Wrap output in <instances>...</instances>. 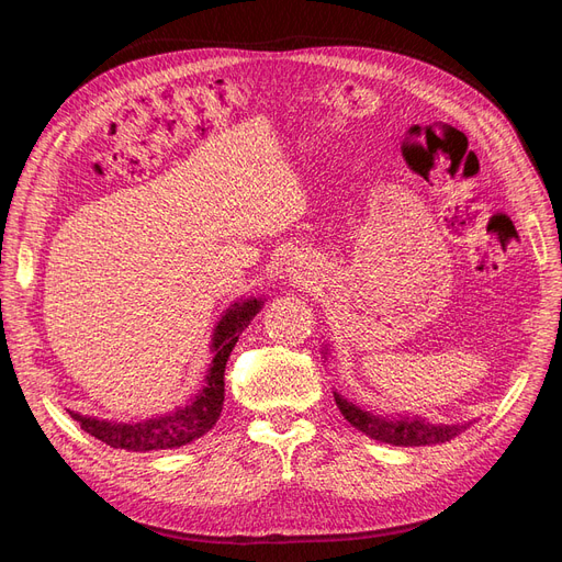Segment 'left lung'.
Listing matches in <instances>:
<instances>
[{"mask_svg": "<svg viewBox=\"0 0 562 562\" xmlns=\"http://www.w3.org/2000/svg\"><path fill=\"white\" fill-rule=\"evenodd\" d=\"M323 353H328V349ZM333 394H335V403L339 407V413L345 415V419L351 424V427H356L366 436L380 440V443H389V446H405V448L438 446V443H446V440L459 436L464 429H469V424H471V422L431 424L419 415L382 417V415L363 411V407H359L356 403H349L345 396H339L337 391H333Z\"/></svg>", "mask_w": 562, "mask_h": 562, "instance_id": "1", "label": "left lung"}]
</instances>
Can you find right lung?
Segmentation results:
<instances>
[{
  "label": "right lung",
  "instance_id": "1",
  "mask_svg": "<svg viewBox=\"0 0 562 562\" xmlns=\"http://www.w3.org/2000/svg\"><path fill=\"white\" fill-rule=\"evenodd\" d=\"M262 297H246L236 300L225 314L220 316L217 326L211 337V353L213 361L206 372L203 386L196 391V396L190 398L176 411L147 417L138 422H112V419H98L81 415L75 411H67L79 427L103 440L105 446L116 450H131V452H151V450H176L182 446H190L192 440L209 434L215 422L223 413L225 403V366L234 345L239 342V335L248 328V323L258 316L262 310Z\"/></svg>",
  "mask_w": 562,
  "mask_h": 562
}]
</instances>
